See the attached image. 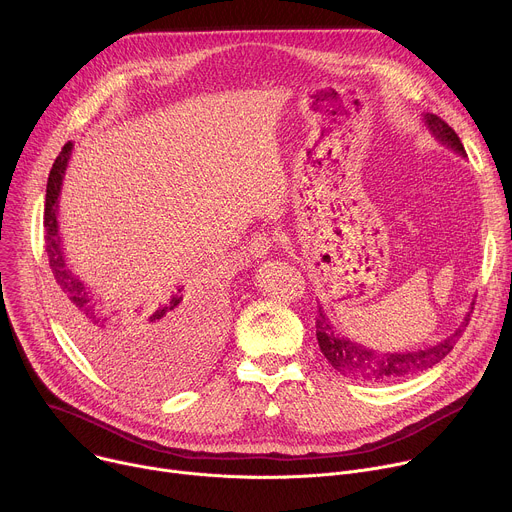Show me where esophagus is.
I'll return each mask as SVG.
<instances>
[{"instance_id": "obj_1", "label": "esophagus", "mask_w": 512, "mask_h": 512, "mask_svg": "<svg viewBox=\"0 0 512 512\" xmlns=\"http://www.w3.org/2000/svg\"><path fill=\"white\" fill-rule=\"evenodd\" d=\"M271 249V237L267 233H255L251 239H249V245H247V253L249 257L253 259H263L267 257Z\"/></svg>"}]
</instances>
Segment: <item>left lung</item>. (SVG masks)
Masks as SVG:
<instances>
[{"label":"left lung","instance_id":"1","mask_svg":"<svg viewBox=\"0 0 512 512\" xmlns=\"http://www.w3.org/2000/svg\"><path fill=\"white\" fill-rule=\"evenodd\" d=\"M423 123L427 125V129L431 131V135L437 141H442L446 148H450L456 154L466 158V150H464L458 133L444 119H440L437 115H431V113H423ZM472 310H474V304H472ZM468 320H470V312L466 314L464 322L456 328L454 334H450L448 338H444L442 342H437L429 348L411 350V352L409 350L407 352H377L373 348H367V346L344 338L334 328V324L330 322L324 308L318 304L316 338H318L322 354L332 364V369L338 371L340 375H344L348 379L364 381V383H385V381H391L397 377H407V375L427 371L433 367V364L444 360L452 352V348L458 342V338L462 336V332L466 330Z\"/></svg>","mask_w":512,"mask_h":512}]
</instances>
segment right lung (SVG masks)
<instances>
[{
	"mask_svg": "<svg viewBox=\"0 0 512 512\" xmlns=\"http://www.w3.org/2000/svg\"><path fill=\"white\" fill-rule=\"evenodd\" d=\"M72 141L64 143L46 184V255L56 281L62 314L89 356L115 381L137 389H160L145 360H178L186 352L210 350L221 336L225 298L204 281L180 285L172 296L150 306H105L64 257L58 204ZM164 387H168L164 383Z\"/></svg>",
	"mask_w": 512,
	"mask_h": 512,
	"instance_id": "right-lung-1",
	"label": "right lung"
}]
</instances>
